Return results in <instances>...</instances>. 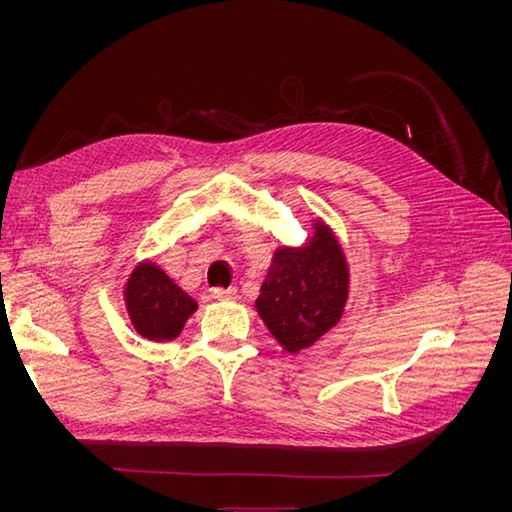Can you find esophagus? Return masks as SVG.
I'll use <instances>...</instances> for the list:
<instances>
[{
	"instance_id": "esophagus-1",
	"label": "esophagus",
	"mask_w": 512,
	"mask_h": 512,
	"mask_svg": "<svg viewBox=\"0 0 512 512\" xmlns=\"http://www.w3.org/2000/svg\"><path fill=\"white\" fill-rule=\"evenodd\" d=\"M211 297L218 301H235L237 299V290L235 288H213Z\"/></svg>"
}]
</instances>
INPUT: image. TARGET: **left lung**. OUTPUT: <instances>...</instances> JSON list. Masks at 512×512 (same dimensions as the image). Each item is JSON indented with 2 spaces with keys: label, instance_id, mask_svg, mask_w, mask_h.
I'll return each instance as SVG.
<instances>
[{
  "label": "left lung",
  "instance_id": "obj_1",
  "mask_svg": "<svg viewBox=\"0 0 512 512\" xmlns=\"http://www.w3.org/2000/svg\"><path fill=\"white\" fill-rule=\"evenodd\" d=\"M346 297L344 252L333 232L316 222L312 243L275 252L256 309L277 342L288 352H299L335 327Z\"/></svg>",
  "mask_w": 512,
  "mask_h": 512
}]
</instances>
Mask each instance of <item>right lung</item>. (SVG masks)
<instances>
[{
    "label": "right lung",
    "mask_w": 512,
    "mask_h": 512,
    "mask_svg": "<svg viewBox=\"0 0 512 512\" xmlns=\"http://www.w3.org/2000/svg\"><path fill=\"white\" fill-rule=\"evenodd\" d=\"M126 303L134 329L151 342L175 339L196 301L156 265H138L126 284Z\"/></svg>",
    "instance_id": "right-lung-1"
}]
</instances>
